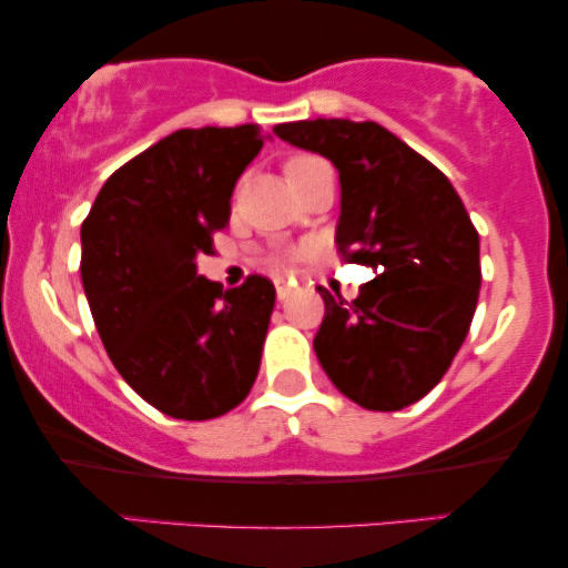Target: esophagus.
Segmentation results:
<instances>
[{"instance_id":"obj_1","label":"esophagus","mask_w":568,"mask_h":568,"mask_svg":"<svg viewBox=\"0 0 568 568\" xmlns=\"http://www.w3.org/2000/svg\"><path fill=\"white\" fill-rule=\"evenodd\" d=\"M292 292H294V290H292L290 284H278V286H276V297L282 300V302H284V300H290V297H292Z\"/></svg>"}]
</instances>
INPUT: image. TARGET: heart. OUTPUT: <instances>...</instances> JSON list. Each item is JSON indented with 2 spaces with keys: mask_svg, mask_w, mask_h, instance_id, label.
<instances>
[{
  "mask_svg": "<svg viewBox=\"0 0 568 568\" xmlns=\"http://www.w3.org/2000/svg\"><path fill=\"white\" fill-rule=\"evenodd\" d=\"M305 160H310V158H294V160H290V162H286V170L294 168V165H300V162H305Z\"/></svg>",
  "mask_w": 568,
  "mask_h": 568,
  "instance_id": "1",
  "label": "heart"
}]
</instances>
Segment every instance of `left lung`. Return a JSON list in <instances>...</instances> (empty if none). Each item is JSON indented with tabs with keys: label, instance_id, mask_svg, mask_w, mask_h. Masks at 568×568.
I'll list each match as a JSON object with an SVG mask.
<instances>
[{
	"label": "left lung",
	"instance_id": "8db88e82",
	"mask_svg": "<svg viewBox=\"0 0 568 568\" xmlns=\"http://www.w3.org/2000/svg\"><path fill=\"white\" fill-rule=\"evenodd\" d=\"M274 134L338 170L336 245L375 271L346 302L321 286L317 362L369 410L422 400L468 336L480 290L478 232L447 175L375 121L276 123Z\"/></svg>",
	"mask_w": 568,
	"mask_h": 568
}]
</instances>
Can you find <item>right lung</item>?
Returning a JSON list of instances; mask_svg holds the SVG:
<instances>
[{"label":"right lung","mask_w":568,"mask_h":568,"mask_svg":"<svg viewBox=\"0 0 568 568\" xmlns=\"http://www.w3.org/2000/svg\"><path fill=\"white\" fill-rule=\"evenodd\" d=\"M255 123L181 129L115 170L82 222V286L119 375L162 414L206 422L258 377L276 290L199 274L230 222L237 178L263 146Z\"/></svg>","instance_id":"obj_1"}]
</instances>
